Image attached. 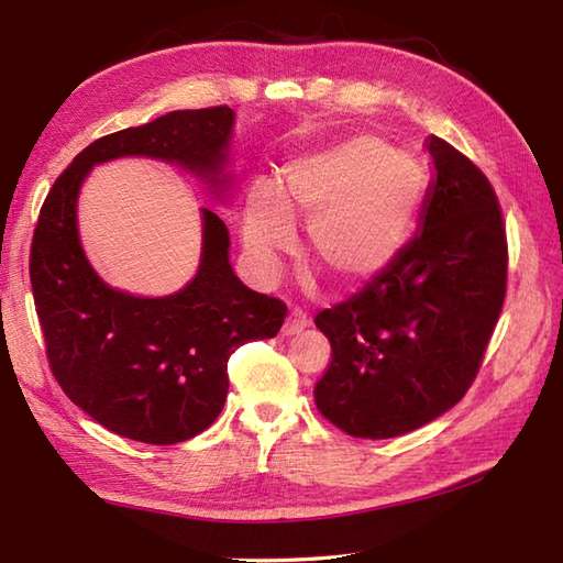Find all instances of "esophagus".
<instances>
[{
	"label": "esophagus",
	"mask_w": 563,
	"mask_h": 563,
	"mask_svg": "<svg viewBox=\"0 0 563 563\" xmlns=\"http://www.w3.org/2000/svg\"><path fill=\"white\" fill-rule=\"evenodd\" d=\"M309 324L307 321V317L302 314V312H290L288 314V319H285V324H283V336H295V333H300L305 327Z\"/></svg>",
	"instance_id": "34e87169"
}]
</instances>
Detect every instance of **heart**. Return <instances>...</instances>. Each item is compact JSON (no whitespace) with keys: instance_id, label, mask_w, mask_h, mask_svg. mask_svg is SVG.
<instances>
[{"instance_id":"obj_1","label":"heart","mask_w":563,"mask_h":563,"mask_svg":"<svg viewBox=\"0 0 563 563\" xmlns=\"http://www.w3.org/2000/svg\"><path fill=\"white\" fill-rule=\"evenodd\" d=\"M426 194L421 164L379 137L349 140L292 159L283 190H249L242 239L251 266L271 278L307 222V254L339 288H357L387 271L411 234Z\"/></svg>"}]
</instances>
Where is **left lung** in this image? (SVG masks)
<instances>
[{
    "mask_svg": "<svg viewBox=\"0 0 563 563\" xmlns=\"http://www.w3.org/2000/svg\"><path fill=\"white\" fill-rule=\"evenodd\" d=\"M433 181L418 232L387 271L319 312L331 365L321 416L353 438H397L470 389L504 307L508 244L498 198L476 166L430 135Z\"/></svg>",
    "mask_w": 563,
    "mask_h": 563,
    "instance_id": "left-lung-1",
    "label": "left lung"
}]
</instances>
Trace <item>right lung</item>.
Returning a JSON list of instances; mask_svg holds the SVG:
<instances>
[{"label": "right lung", "instance_id": "1", "mask_svg": "<svg viewBox=\"0 0 563 563\" xmlns=\"http://www.w3.org/2000/svg\"><path fill=\"white\" fill-rule=\"evenodd\" d=\"M230 106L172 111L79 152L47 194L31 244V285L53 375L84 413L113 433L174 445L220 416L227 361L246 341L273 339L285 305L249 290L230 263V232L208 208L200 263L181 290L142 297L111 288L84 254L77 200L97 164L150 157L181 166L227 200L234 174Z\"/></svg>", "mask_w": 563, "mask_h": 563}]
</instances>
